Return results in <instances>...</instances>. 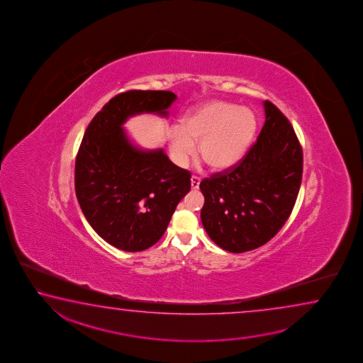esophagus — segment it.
Masks as SVG:
<instances>
[{
  "instance_id": "esophagus-1",
  "label": "esophagus",
  "mask_w": 363,
  "mask_h": 363,
  "mask_svg": "<svg viewBox=\"0 0 363 363\" xmlns=\"http://www.w3.org/2000/svg\"><path fill=\"white\" fill-rule=\"evenodd\" d=\"M191 188L196 191V189H198L199 188V184H201V178H198V177H191Z\"/></svg>"
}]
</instances>
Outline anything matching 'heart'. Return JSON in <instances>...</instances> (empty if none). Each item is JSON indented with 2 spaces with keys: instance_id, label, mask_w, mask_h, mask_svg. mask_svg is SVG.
Instances as JSON below:
<instances>
[{
  "instance_id": "b5f03b06",
  "label": "heart",
  "mask_w": 363,
  "mask_h": 363,
  "mask_svg": "<svg viewBox=\"0 0 363 363\" xmlns=\"http://www.w3.org/2000/svg\"><path fill=\"white\" fill-rule=\"evenodd\" d=\"M257 119L250 109L223 100H209L185 116L167 132L172 161L185 166L194 154L212 170H226L238 164L252 145Z\"/></svg>"
}]
</instances>
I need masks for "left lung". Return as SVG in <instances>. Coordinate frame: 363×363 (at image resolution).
Returning <instances> with one entry per match:
<instances>
[{
	"instance_id": "8db88e82",
	"label": "left lung",
	"mask_w": 363,
	"mask_h": 363,
	"mask_svg": "<svg viewBox=\"0 0 363 363\" xmlns=\"http://www.w3.org/2000/svg\"><path fill=\"white\" fill-rule=\"evenodd\" d=\"M258 140L236 165L199 188L203 228L223 250L245 252L264 245L289 220L301 185L303 157L294 127L265 100Z\"/></svg>"
}]
</instances>
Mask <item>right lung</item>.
I'll list each match as a JSON object with an SVG mask.
<instances>
[{
  "label": "right lung",
  "instance_id": "1",
  "mask_svg": "<svg viewBox=\"0 0 363 363\" xmlns=\"http://www.w3.org/2000/svg\"><path fill=\"white\" fill-rule=\"evenodd\" d=\"M172 91L118 94L86 128L74 165V191L82 213L111 245L135 252L155 245L178 203L191 191V172L172 164L162 148L141 150L129 141L128 118L167 117Z\"/></svg>",
  "mask_w": 363,
  "mask_h": 363
}]
</instances>
